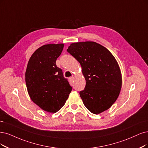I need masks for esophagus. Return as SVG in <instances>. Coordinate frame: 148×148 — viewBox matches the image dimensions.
Instances as JSON below:
<instances>
[{
  "label": "esophagus",
  "instance_id": "1",
  "mask_svg": "<svg viewBox=\"0 0 148 148\" xmlns=\"http://www.w3.org/2000/svg\"><path fill=\"white\" fill-rule=\"evenodd\" d=\"M69 80H70V82H71V83H73V80H74V77H70V78H69Z\"/></svg>",
  "mask_w": 148,
  "mask_h": 148
}]
</instances>
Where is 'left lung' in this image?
Masks as SVG:
<instances>
[{"label":"left lung","instance_id":"1","mask_svg":"<svg viewBox=\"0 0 148 148\" xmlns=\"http://www.w3.org/2000/svg\"><path fill=\"white\" fill-rule=\"evenodd\" d=\"M80 63L86 80L80 96L88 110L99 114L116 101L122 85L121 71L107 48L92 41L71 44L67 49Z\"/></svg>","mask_w":148,"mask_h":148}]
</instances>
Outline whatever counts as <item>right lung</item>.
<instances>
[{
  "instance_id": "obj_1",
  "label": "right lung",
  "mask_w": 148,
  "mask_h": 148,
  "mask_svg": "<svg viewBox=\"0 0 148 148\" xmlns=\"http://www.w3.org/2000/svg\"><path fill=\"white\" fill-rule=\"evenodd\" d=\"M63 47V44H50L38 48L31 56L25 72L32 101L50 113L57 112L64 105L72 90L62 69L56 65Z\"/></svg>"
}]
</instances>
